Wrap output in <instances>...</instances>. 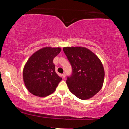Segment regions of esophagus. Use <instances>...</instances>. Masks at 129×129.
<instances>
[{"label":"esophagus","mask_w":129,"mask_h":129,"mask_svg":"<svg viewBox=\"0 0 129 129\" xmlns=\"http://www.w3.org/2000/svg\"><path fill=\"white\" fill-rule=\"evenodd\" d=\"M62 76L63 78H66V74H65V73L62 74Z\"/></svg>","instance_id":"1"}]
</instances>
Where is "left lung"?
I'll return each instance as SVG.
<instances>
[{
  "label": "left lung",
  "mask_w": 129,
  "mask_h": 129,
  "mask_svg": "<svg viewBox=\"0 0 129 129\" xmlns=\"http://www.w3.org/2000/svg\"><path fill=\"white\" fill-rule=\"evenodd\" d=\"M63 50L72 67V75L66 81L70 91L81 100L91 98L103 85L105 74L101 61L85 47H63Z\"/></svg>",
  "instance_id": "1"
}]
</instances>
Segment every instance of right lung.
Returning <instances> with one entry per match:
<instances>
[{
  "label": "right lung",
  "mask_w": 129,
  "mask_h": 129,
  "mask_svg": "<svg viewBox=\"0 0 129 129\" xmlns=\"http://www.w3.org/2000/svg\"><path fill=\"white\" fill-rule=\"evenodd\" d=\"M60 50L59 47H44L29 57L23 68V78L31 94L45 97L55 91L62 78L56 73L53 59Z\"/></svg>",
  "instance_id": "obj_1"
}]
</instances>
